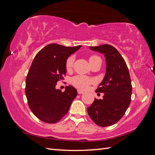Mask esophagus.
Listing matches in <instances>:
<instances>
[{
  "label": "esophagus",
  "mask_w": 155,
  "mask_h": 155,
  "mask_svg": "<svg viewBox=\"0 0 155 155\" xmlns=\"http://www.w3.org/2000/svg\"><path fill=\"white\" fill-rule=\"evenodd\" d=\"M78 91V93L79 94H83V91H81V90H79V89H78V90L77 91Z\"/></svg>",
  "instance_id": "1"
}]
</instances>
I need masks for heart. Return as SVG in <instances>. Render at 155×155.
I'll return each instance as SVG.
<instances>
[{
	"instance_id": "heart-1",
	"label": "heart",
	"mask_w": 155,
	"mask_h": 155,
	"mask_svg": "<svg viewBox=\"0 0 155 155\" xmlns=\"http://www.w3.org/2000/svg\"><path fill=\"white\" fill-rule=\"evenodd\" d=\"M100 59L98 56L96 55H92L89 57V63L91 64L96 60ZM74 57L73 55L69 57L67 61H66V68L68 70H70L72 67L74 62ZM94 82L93 79H92L90 78H88L84 76H81V75H78V76H74L72 78L71 83L74 86L76 87L81 89V90H86V89L88 87V86L91 85V84Z\"/></svg>"
}]
</instances>
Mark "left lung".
Instances as JSON below:
<instances>
[{"label": "left lung", "instance_id": "8db88e82", "mask_svg": "<svg viewBox=\"0 0 155 155\" xmlns=\"http://www.w3.org/2000/svg\"><path fill=\"white\" fill-rule=\"evenodd\" d=\"M89 48L105 55L107 68L104 80L96 91L104 93V98H95L87 108L88 114L98 126L112 125L124 116L131 101L132 85L129 69L122 56L112 46L102 45Z\"/></svg>", "mask_w": 155, "mask_h": 155}]
</instances>
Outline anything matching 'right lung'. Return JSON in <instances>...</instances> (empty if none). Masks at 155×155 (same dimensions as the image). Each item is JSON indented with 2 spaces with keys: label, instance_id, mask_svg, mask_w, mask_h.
I'll return each instance as SVG.
<instances>
[{
  "label": "right lung",
  "instance_id": "right-lung-1",
  "mask_svg": "<svg viewBox=\"0 0 155 155\" xmlns=\"http://www.w3.org/2000/svg\"><path fill=\"white\" fill-rule=\"evenodd\" d=\"M81 46L50 44L33 60L26 79L25 93L30 110L42 121L58 122L67 113L77 96L76 89L72 86H67L61 92L55 85L64 79L67 58Z\"/></svg>",
  "mask_w": 155,
  "mask_h": 155
}]
</instances>
